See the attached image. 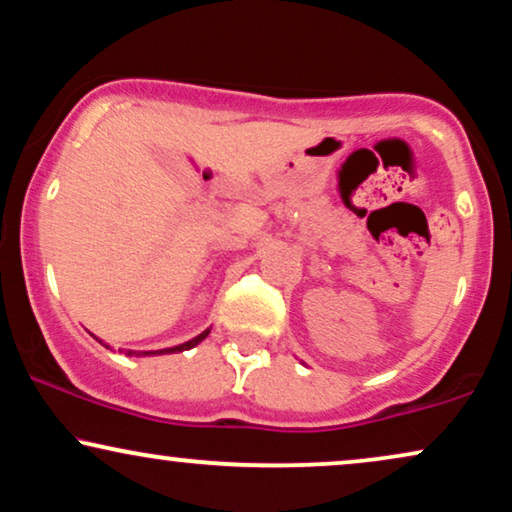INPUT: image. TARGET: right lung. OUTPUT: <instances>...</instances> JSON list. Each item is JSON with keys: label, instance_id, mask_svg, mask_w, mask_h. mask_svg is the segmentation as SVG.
<instances>
[{"label": "right lung", "instance_id": "add662e5", "mask_svg": "<svg viewBox=\"0 0 512 512\" xmlns=\"http://www.w3.org/2000/svg\"><path fill=\"white\" fill-rule=\"evenodd\" d=\"M210 335V328H205L203 333L200 335H196V338H191L189 342H181V345H174V347H165V349H155V352H134V349H120V352H125L127 357H158V354H177V352H184V349H191V347H196L198 342H203L205 338H208ZM101 342V340H99ZM101 345H106V342H101ZM108 347V345H106Z\"/></svg>", "mask_w": 512, "mask_h": 512}]
</instances>
